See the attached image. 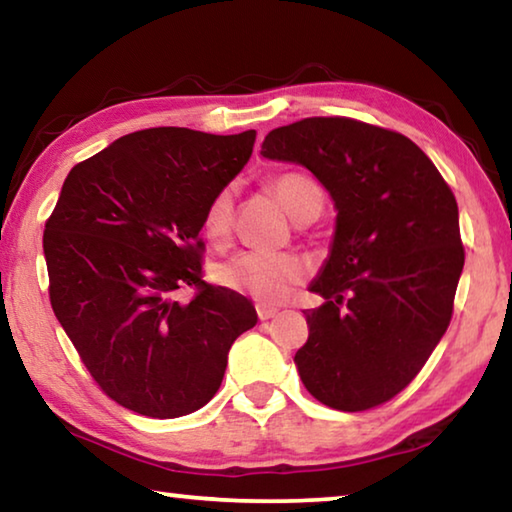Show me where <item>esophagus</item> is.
<instances>
[{
	"label": "esophagus",
	"instance_id": "esophagus-1",
	"mask_svg": "<svg viewBox=\"0 0 512 512\" xmlns=\"http://www.w3.org/2000/svg\"><path fill=\"white\" fill-rule=\"evenodd\" d=\"M275 314H277V309H275V307L257 305V316H259V320H268V318H273Z\"/></svg>",
	"mask_w": 512,
	"mask_h": 512
}]
</instances>
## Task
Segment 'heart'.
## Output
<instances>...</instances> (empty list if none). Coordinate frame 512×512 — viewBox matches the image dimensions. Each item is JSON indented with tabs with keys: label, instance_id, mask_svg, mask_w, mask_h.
I'll return each instance as SVG.
<instances>
[{
	"label": "heart",
	"instance_id": "heart-1",
	"mask_svg": "<svg viewBox=\"0 0 512 512\" xmlns=\"http://www.w3.org/2000/svg\"><path fill=\"white\" fill-rule=\"evenodd\" d=\"M268 187L298 223H311L323 212V187L305 171L275 173L268 178ZM232 216H235V189L221 187L207 201L203 212V232L212 244L223 246L230 239ZM216 275L225 287L244 293L262 305H280L307 277V264L296 253H241L225 262Z\"/></svg>",
	"mask_w": 512,
	"mask_h": 512
}]
</instances>
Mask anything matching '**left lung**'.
<instances>
[{"label": "left lung", "mask_w": 512, "mask_h": 512, "mask_svg": "<svg viewBox=\"0 0 512 512\" xmlns=\"http://www.w3.org/2000/svg\"><path fill=\"white\" fill-rule=\"evenodd\" d=\"M262 155L298 162L332 194V255L311 284L296 368L318 402L368 411L411 384L454 314L465 264L452 189L409 137L352 117H307L266 135Z\"/></svg>", "instance_id": "left-lung-1"}]
</instances>
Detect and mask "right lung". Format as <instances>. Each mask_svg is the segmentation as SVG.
Instances as JSON below:
<instances>
[{
  "instance_id": "right-lung-1",
  "label": "right lung",
  "mask_w": 512,
  "mask_h": 512,
  "mask_svg": "<svg viewBox=\"0 0 512 512\" xmlns=\"http://www.w3.org/2000/svg\"><path fill=\"white\" fill-rule=\"evenodd\" d=\"M255 131L160 126L69 171L45 223L49 300L97 386L146 418H180L219 391L253 302L203 280L210 198L246 167ZM194 288L189 301L177 291Z\"/></svg>"
}]
</instances>
